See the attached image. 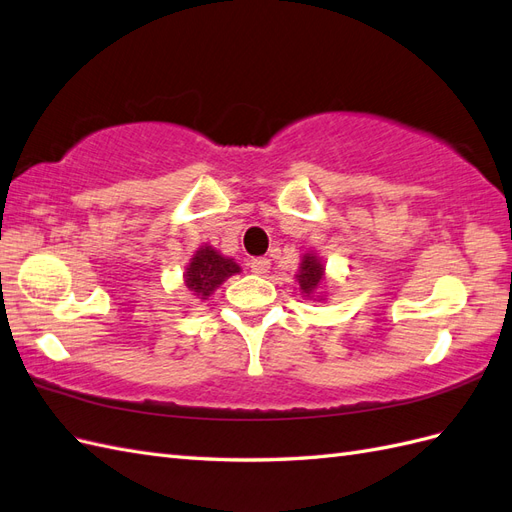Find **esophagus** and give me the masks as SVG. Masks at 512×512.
<instances>
[{"label":"esophagus","instance_id":"esophagus-1","mask_svg":"<svg viewBox=\"0 0 512 512\" xmlns=\"http://www.w3.org/2000/svg\"><path fill=\"white\" fill-rule=\"evenodd\" d=\"M250 269H252V273H256V275H267L269 269H271V262H269L267 258H252Z\"/></svg>","mask_w":512,"mask_h":512}]
</instances>
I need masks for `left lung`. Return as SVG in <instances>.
I'll return each instance as SVG.
<instances>
[{"label": "left lung", "instance_id": "1", "mask_svg": "<svg viewBox=\"0 0 512 512\" xmlns=\"http://www.w3.org/2000/svg\"><path fill=\"white\" fill-rule=\"evenodd\" d=\"M297 282H299L303 297L314 299V301H324V294H322L324 265L316 254H303V258L299 262Z\"/></svg>", "mask_w": 512, "mask_h": 512}]
</instances>
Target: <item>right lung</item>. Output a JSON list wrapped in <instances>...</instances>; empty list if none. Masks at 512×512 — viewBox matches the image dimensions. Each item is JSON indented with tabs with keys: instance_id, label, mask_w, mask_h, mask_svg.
Returning a JSON list of instances; mask_svg holds the SVG:
<instances>
[{
	"instance_id": "1",
	"label": "right lung",
	"mask_w": 512,
	"mask_h": 512,
	"mask_svg": "<svg viewBox=\"0 0 512 512\" xmlns=\"http://www.w3.org/2000/svg\"><path fill=\"white\" fill-rule=\"evenodd\" d=\"M239 271L241 267L237 265L235 258H228L205 243L203 247H198L196 254L190 258L188 267H185L183 284L196 299L207 301L213 290H218L230 275H237Z\"/></svg>"
}]
</instances>
